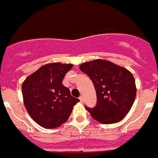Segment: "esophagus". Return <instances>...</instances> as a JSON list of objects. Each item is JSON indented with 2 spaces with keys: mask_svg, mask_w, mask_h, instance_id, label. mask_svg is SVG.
I'll use <instances>...</instances> for the list:
<instances>
[{
  "mask_svg": "<svg viewBox=\"0 0 158 158\" xmlns=\"http://www.w3.org/2000/svg\"><path fill=\"white\" fill-rule=\"evenodd\" d=\"M79 100H80V101L81 102V103H83V102H84V98H83V96H81L80 97H79Z\"/></svg>",
  "mask_w": 158,
  "mask_h": 158,
  "instance_id": "1",
  "label": "esophagus"
}]
</instances>
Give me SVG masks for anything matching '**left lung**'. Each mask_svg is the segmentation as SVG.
I'll list each match as a JSON object with an SVG mask.
<instances>
[{
	"label": "left lung",
	"instance_id": "8db88e82",
	"mask_svg": "<svg viewBox=\"0 0 158 158\" xmlns=\"http://www.w3.org/2000/svg\"><path fill=\"white\" fill-rule=\"evenodd\" d=\"M80 69L90 77L96 93V104L85 107L92 117L104 124L122 120L129 112L136 96L133 75L109 61L96 59L85 62Z\"/></svg>",
	"mask_w": 158,
	"mask_h": 158
}]
</instances>
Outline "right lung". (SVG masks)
I'll list each match as a JSON object with an SVG mask.
<instances>
[{
  "instance_id": "right-lung-1",
  "label": "right lung",
  "mask_w": 158,
  "mask_h": 158,
  "mask_svg": "<svg viewBox=\"0 0 158 158\" xmlns=\"http://www.w3.org/2000/svg\"><path fill=\"white\" fill-rule=\"evenodd\" d=\"M72 67L71 64H47L27 77L22 85L25 107L43 127L51 129L62 125L69 118L73 107L80 101L62 85L64 77Z\"/></svg>"
}]
</instances>
